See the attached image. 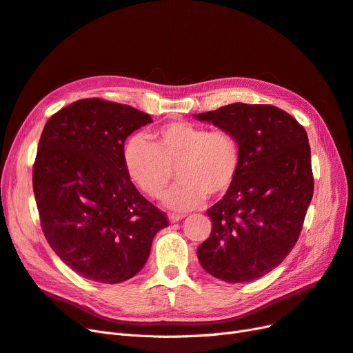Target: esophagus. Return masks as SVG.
Here are the masks:
<instances>
[{"label": "esophagus", "mask_w": 353, "mask_h": 353, "mask_svg": "<svg viewBox=\"0 0 353 353\" xmlns=\"http://www.w3.org/2000/svg\"><path fill=\"white\" fill-rule=\"evenodd\" d=\"M185 217V214H176V213H171L169 214V222L171 223H175V222H179L182 221V219Z\"/></svg>", "instance_id": "obj_1"}]
</instances>
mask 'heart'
<instances>
[{
    "label": "heart",
    "instance_id": "b5f03b06",
    "mask_svg": "<svg viewBox=\"0 0 353 353\" xmlns=\"http://www.w3.org/2000/svg\"><path fill=\"white\" fill-rule=\"evenodd\" d=\"M137 134L124 145V165L132 182L152 199L162 197L177 168L180 182L163 196L175 212L199 208L209 194L225 196L234 187L241 169V144L223 128L172 121L150 136Z\"/></svg>",
    "mask_w": 353,
    "mask_h": 353
}]
</instances>
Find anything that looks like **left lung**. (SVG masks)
<instances>
[{
	"label": "left lung",
	"instance_id": "left-lung-1",
	"mask_svg": "<svg viewBox=\"0 0 353 353\" xmlns=\"http://www.w3.org/2000/svg\"><path fill=\"white\" fill-rule=\"evenodd\" d=\"M194 117L234 132L241 144L236 182L205 212L213 228L199 261L223 282L255 281L299 238L314 192L307 131L273 105L238 102Z\"/></svg>",
	"mask_w": 353,
	"mask_h": 353
}]
</instances>
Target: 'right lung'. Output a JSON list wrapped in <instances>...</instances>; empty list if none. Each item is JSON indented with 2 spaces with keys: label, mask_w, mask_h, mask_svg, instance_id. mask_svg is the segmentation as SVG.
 Segmentation results:
<instances>
[{
  "label": "right lung",
  "mask_w": 353,
  "mask_h": 353,
  "mask_svg": "<svg viewBox=\"0 0 353 353\" xmlns=\"http://www.w3.org/2000/svg\"><path fill=\"white\" fill-rule=\"evenodd\" d=\"M149 123L136 108L92 98L63 108L43 127L33 165L41 226L58 257L89 281L136 276L169 225L124 165V141Z\"/></svg>",
  "instance_id": "add662e5"
}]
</instances>
